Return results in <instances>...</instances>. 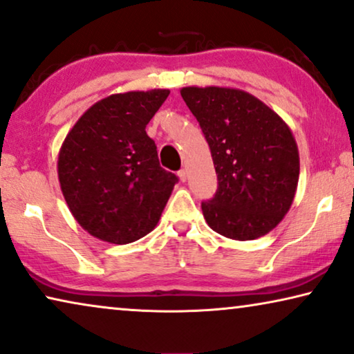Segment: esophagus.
<instances>
[{"label":"esophagus","instance_id":"34e87169","mask_svg":"<svg viewBox=\"0 0 354 354\" xmlns=\"http://www.w3.org/2000/svg\"><path fill=\"white\" fill-rule=\"evenodd\" d=\"M178 176H179V179H181V181H186V179H187V171L186 170H179L178 171Z\"/></svg>","mask_w":354,"mask_h":354}]
</instances>
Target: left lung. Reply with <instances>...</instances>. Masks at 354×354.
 I'll use <instances>...</instances> for the list:
<instances>
[{
  "mask_svg": "<svg viewBox=\"0 0 354 354\" xmlns=\"http://www.w3.org/2000/svg\"><path fill=\"white\" fill-rule=\"evenodd\" d=\"M181 96L197 118L218 176L202 212L213 231L253 241L274 229L295 197L300 158L290 128L241 89L187 86Z\"/></svg>",
  "mask_w": 354,
  "mask_h": 354,
  "instance_id": "obj_1",
  "label": "left lung"
}]
</instances>
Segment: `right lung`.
<instances>
[{
	"label": "right lung",
	"instance_id": "add662e5",
	"mask_svg": "<svg viewBox=\"0 0 354 354\" xmlns=\"http://www.w3.org/2000/svg\"><path fill=\"white\" fill-rule=\"evenodd\" d=\"M168 89L112 94L78 118L57 160L61 189L84 231L111 243L138 241L157 226L178 176L158 163L146 127Z\"/></svg>",
	"mask_w": 354,
	"mask_h": 354
}]
</instances>
